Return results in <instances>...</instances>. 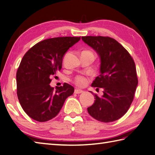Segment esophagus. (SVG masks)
<instances>
[{"mask_svg": "<svg viewBox=\"0 0 155 155\" xmlns=\"http://www.w3.org/2000/svg\"><path fill=\"white\" fill-rule=\"evenodd\" d=\"M83 91H84L83 90H80V89H75V91H74V92H75V94H81V93L83 92Z\"/></svg>", "mask_w": 155, "mask_h": 155, "instance_id": "esophagus-1", "label": "esophagus"}]
</instances>
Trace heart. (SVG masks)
Wrapping results in <instances>:
<instances>
[{
  "label": "heart",
  "instance_id": "obj_1",
  "mask_svg": "<svg viewBox=\"0 0 155 155\" xmlns=\"http://www.w3.org/2000/svg\"><path fill=\"white\" fill-rule=\"evenodd\" d=\"M75 83L79 86H84L87 83V79L83 75H78L74 80Z\"/></svg>",
  "mask_w": 155,
  "mask_h": 155
}]
</instances>
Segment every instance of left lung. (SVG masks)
<instances>
[{"label": "left lung", "mask_w": 155, "mask_h": 155, "mask_svg": "<svg viewBox=\"0 0 155 155\" xmlns=\"http://www.w3.org/2000/svg\"><path fill=\"white\" fill-rule=\"evenodd\" d=\"M81 39L95 50L100 59V74L91 87L103 88V96L94 94L95 101L87 112L100 122L117 120L130 108L138 86L134 60L124 47L111 37L86 36Z\"/></svg>", "instance_id": "obj_1"}]
</instances>
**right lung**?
Masks as SVG:
<instances>
[{
  "label": "right lung",
  "instance_id": "add662e5",
  "mask_svg": "<svg viewBox=\"0 0 155 155\" xmlns=\"http://www.w3.org/2000/svg\"><path fill=\"white\" fill-rule=\"evenodd\" d=\"M80 40L75 37L45 39L23 56L17 72V96L25 113L35 120L46 122L55 117L74 94V87L68 84L55 89L49 84L61 69L65 53Z\"/></svg>",
  "mask_w": 155,
  "mask_h": 155
}]
</instances>
